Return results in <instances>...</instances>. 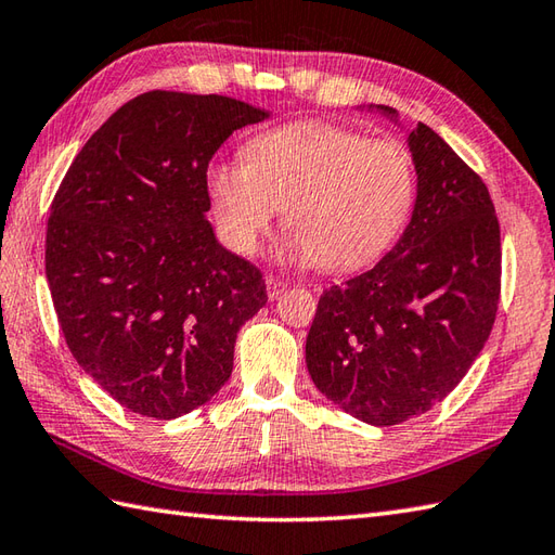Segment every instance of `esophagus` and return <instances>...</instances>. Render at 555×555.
Masks as SVG:
<instances>
[{
  "label": "esophagus",
  "mask_w": 555,
  "mask_h": 555,
  "mask_svg": "<svg viewBox=\"0 0 555 555\" xmlns=\"http://www.w3.org/2000/svg\"><path fill=\"white\" fill-rule=\"evenodd\" d=\"M288 288V281L286 279H279V276H267V295L272 300H276L279 295Z\"/></svg>",
  "instance_id": "1"
}]
</instances>
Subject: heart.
<instances>
[{"label": "heart", "instance_id": "heart-1", "mask_svg": "<svg viewBox=\"0 0 555 555\" xmlns=\"http://www.w3.org/2000/svg\"><path fill=\"white\" fill-rule=\"evenodd\" d=\"M219 234L250 255L286 208V250L326 272L371 264L402 234L418 191L416 160L402 141L369 139L331 122H295L260 134L248 160L208 167Z\"/></svg>", "mask_w": 555, "mask_h": 555}]
</instances>
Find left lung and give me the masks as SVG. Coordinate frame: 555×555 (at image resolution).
<instances>
[{
	"instance_id": "obj_1",
	"label": "left lung",
	"mask_w": 555,
	"mask_h": 555,
	"mask_svg": "<svg viewBox=\"0 0 555 555\" xmlns=\"http://www.w3.org/2000/svg\"><path fill=\"white\" fill-rule=\"evenodd\" d=\"M409 146V227L376 267L324 291L305 345L317 388L371 425L440 404L485 347L501 295L499 219L480 175L423 122Z\"/></svg>"
}]
</instances>
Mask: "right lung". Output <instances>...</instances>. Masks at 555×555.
I'll use <instances>...</instances> for the list:
<instances>
[{
    "mask_svg": "<svg viewBox=\"0 0 555 555\" xmlns=\"http://www.w3.org/2000/svg\"><path fill=\"white\" fill-rule=\"evenodd\" d=\"M267 113L219 94L146 92L82 151L47 222V281L77 364L139 416H184L222 388L262 272L215 241L208 163Z\"/></svg>",
    "mask_w": 555,
    "mask_h": 555,
    "instance_id": "1",
    "label": "right lung"
}]
</instances>
